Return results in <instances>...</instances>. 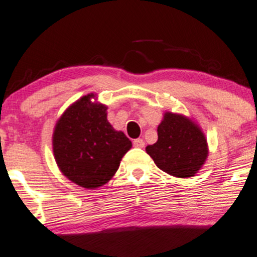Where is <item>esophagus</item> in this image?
<instances>
[{
    "instance_id": "34e87169",
    "label": "esophagus",
    "mask_w": 257,
    "mask_h": 257,
    "mask_svg": "<svg viewBox=\"0 0 257 257\" xmlns=\"http://www.w3.org/2000/svg\"><path fill=\"white\" fill-rule=\"evenodd\" d=\"M132 144H134V147H136V148H143L144 141L142 140V138H137V140H134Z\"/></svg>"
}]
</instances>
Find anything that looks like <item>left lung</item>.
I'll use <instances>...</instances> for the list:
<instances>
[{
    "mask_svg": "<svg viewBox=\"0 0 257 257\" xmlns=\"http://www.w3.org/2000/svg\"><path fill=\"white\" fill-rule=\"evenodd\" d=\"M160 170L175 177H191L207 157L205 136L182 115L166 113L158 126V142L146 148Z\"/></svg>",
    "mask_w": 257,
    "mask_h": 257,
    "instance_id": "obj_1",
    "label": "left lung"
}]
</instances>
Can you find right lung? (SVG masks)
Instances as JSON below:
<instances>
[{"mask_svg": "<svg viewBox=\"0 0 257 257\" xmlns=\"http://www.w3.org/2000/svg\"><path fill=\"white\" fill-rule=\"evenodd\" d=\"M91 97L75 102L57 122L53 152L69 180L92 189L113 177L132 144L108 122L106 106L91 103Z\"/></svg>", "mask_w": 257, "mask_h": 257, "instance_id": "obj_1", "label": "right lung"}]
</instances>
